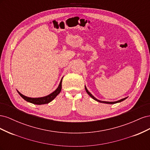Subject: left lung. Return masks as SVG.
I'll return each instance as SVG.
<instances>
[{
    "mask_svg": "<svg viewBox=\"0 0 150 150\" xmlns=\"http://www.w3.org/2000/svg\"><path fill=\"white\" fill-rule=\"evenodd\" d=\"M85 89H86V91L87 92V93L89 95V96L91 97L93 99H94V100H96V101H98V102H99V103H106V104H115V103H120V102H121V101H124L125 99H126L128 97H126V98H123V99H120V100H118V101H114V102H108V101H100V100H98V99H97L96 98H94L93 95L91 94L89 91H88V90L87 89V88H86V87L85 86Z\"/></svg>",
    "mask_w": 150,
    "mask_h": 150,
    "instance_id": "obj_1",
    "label": "left lung"
}]
</instances>
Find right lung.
Returning <instances> with one entry per match:
<instances>
[{"label": "right lung", "instance_id": "1", "mask_svg": "<svg viewBox=\"0 0 150 150\" xmlns=\"http://www.w3.org/2000/svg\"><path fill=\"white\" fill-rule=\"evenodd\" d=\"M62 78L61 80V82L59 83V86H58V88L55 91H54V92H52L51 94H50L47 95V96H44V97L36 98H29V97H27V96H24V95H23V94H22L20 92L18 91H17V92L19 94L20 96L24 99V100H25L28 102H29L30 103H33L34 104H38V105H40V104H47L51 101H52L53 99L55 98L60 93L61 91V88H62Z\"/></svg>", "mask_w": 150, "mask_h": 150}]
</instances>
